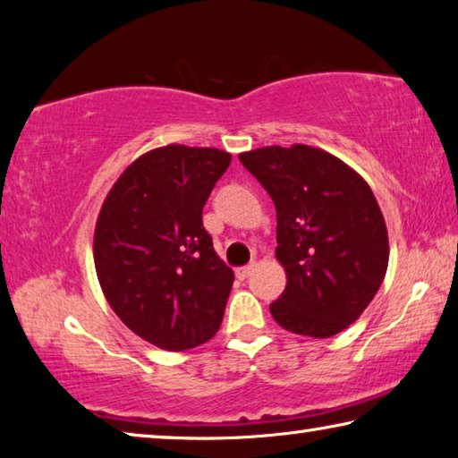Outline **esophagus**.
I'll return each instance as SVG.
<instances>
[{
    "mask_svg": "<svg viewBox=\"0 0 458 458\" xmlns=\"http://www.w3.org/2000/svg\"><path fill=\"white\" fill-rule=\"evenodd\" d=\"M254 268H257V265H246V267H240V268H236V276L240 278V281H244V278H248L250 276L252 273H254Z\"/></svg>",
    "mask_w": 458,
    "mask_h": 458,
    "instance_id": "esophagus-1",
    "label": "esophagus"
}]
</instances>
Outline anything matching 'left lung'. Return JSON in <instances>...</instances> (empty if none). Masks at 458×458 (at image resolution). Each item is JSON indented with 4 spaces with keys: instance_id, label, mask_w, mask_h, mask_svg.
<instances>
[{
    "instance_id": "8db88e82",
    "label": "left lung",
    "mask_w": 458,
    "mask_h": 458,
    "mask_svg": "<svg viewBox=\"0 0 458 458\" xmlns=\"http://www.w3.org/2000/svg\"><path fill=\"white\" fill-rule=\"evenodd\" d=\"M276 208L286 286L270 305L283 329L325 339L360 319L384 283L390 244L368 182L329 151L294 143L238 155Z\"/></svg>"
}]
</instances>
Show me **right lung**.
I'll list each match as a JSON object with an SVG mask.
<instances>
[{
	"label": "right lung",
	"instance_id": "1",
	"mask_svg": "<svg viewBox=\"0 0 458 458\" xmlns=\"http://www.w3.org/2000/svg\"><path fill=\"white\" fill-rule=\"evenodd\" d=\"M230 161L216 147H157L139 155L100 206L92 242L100 289L159 350H191L220 329L234 273L216 254L201 208Z\"/></svg>",
	"mask_w": 458,
	"mask_h": 458
}]
</instances>
